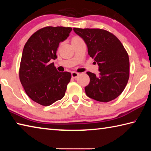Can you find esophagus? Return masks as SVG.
Segmentation results:
<instances>
[{"label": "esophagus", "mask_w": 151, "mask_h": 151, "mask_svg": "<svg viewBox=\"0 0 151 151\" xmlns=\"http://www.w3.org/2000/svg\"><path fill=\"white\" fill-rule=\"evenodd\" d=\"M79 75V73H76V72H72L71 73V76L73 78H76V77H78V76Z\"/></svg>", "instance_id": "obj_1"}]
</instances>
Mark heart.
Returning a JSON list of instances; mask_svg holds the SVG:
<instances>
[{"mask_svg":"<svg viewBox=\"0 0 151 151\" xmlns=\"http://www.w3.org/2000/svg\"><path fill=\"white\" fill-rule=\"evenodd\" d=\"M80 39V38L78 37H74L73 39H73Z\"/></svg>","mask_w":151,"mask_h":151,"instance_id":"obj_1","label":"heart"}]
</instances>
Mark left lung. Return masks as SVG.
<instances>
[{
    "label": "left lung",
    "mask_w": 151,
    "mask_h": 151,
    "mask_svg": "<svg viewBox=\"0 0 151 151\" xmlns=\"http://www.w3.org/2000/svg\"><path fill=\"white\" fill-rule=\"evenodd\" d=\"M74 31L85 40L88 53L99 66V76L86 74L90 83L85 88L88 97L107 103L124 91L129 78V58L127 50L115 35L101 29H78Z\"/></svg>",
    "instance_id": "left-lung-1"
}]
</instances>
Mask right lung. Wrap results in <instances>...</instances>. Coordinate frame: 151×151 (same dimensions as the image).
Segmentation results:
<instances>
[{
  "instance_id": "obj_1",
  "label": "right lung",
  "mask_w": 151,
  "mask_h": 151,
  "mask_svg": "<svg viewBox=\"0 0 151 151\" xmlns=\"http://www.w3.org/2000/svg\"><path fill=\"white\" fill-rule=\"evenodd\" d=\"M70 27H46L38 30L25 44L20 60L19 78L30 99L49 106L65 96L71 74L60 73L51 60L60 42L69 35Z\"/></svg>"
}]
</instances>
